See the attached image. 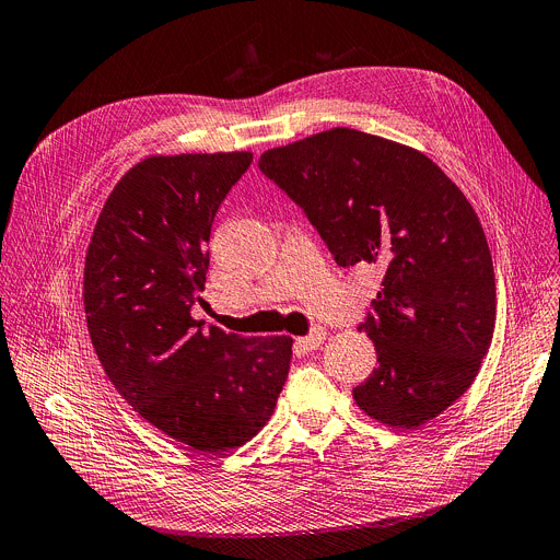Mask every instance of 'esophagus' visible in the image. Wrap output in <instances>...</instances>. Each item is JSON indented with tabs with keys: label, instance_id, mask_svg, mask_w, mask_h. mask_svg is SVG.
I'll return each mask as SVG.
<instances>
[{
	"label": "esophagus",
	"instance_id": "1",
	"mask_svg": "<svg viewBox=\"0 0 560 560\" xmlns=\"http://www.w3.org/2000/svg\"><path fill=\"white\" fill-rule=\"evenodd\" d=\"M324 340H326V328L317 326V328H313V330L306 335V338H300L296 342H300L306 351H313V349L322 347V345H324Z\"/></svg>",
	"mask_w": 560,
	"mask_h": 560
}]
</instances>
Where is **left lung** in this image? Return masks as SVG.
Masks as SVG:
<instances>
[{"label":"left lung","mask_w":560,"mask_h":560,"mask_svg":"<svg viewBox=\"0 0 560 560\" xmlns=\"http://www.w3.org/2000/svg\"><path fill=\"white\" fill-rule=\"evenodd\" d=\"M258 168L306 211L338 266L383 268L360 326L378 366L355 405L400 430L439 417L472 385L495 328L489 243L459 186L417 148L353 128L270 148Z\"/></svg>","instance_id":"8db88e82"}]
</instances>
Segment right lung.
Listing matches in <instances>:
<instances>
[{
	"label": "right lung",
	"mask_w": 560,
	"mask_h": 560,
	"mask_svg": "<svg viewBox=\"0 0 560 560\" xmlns=\"http://www.w3.org/2000/svg\"><path fill=\"white\" fill-rule=\"evenodd\" d=\"M249 151L151 155L107 196L85 256L92 347L135 412L200 453L264 428L285 385L292 338H241L191 317L209 270L213 215Z\"/></svg>",
	"instance_id": "add662e5"
}]
</instances>
